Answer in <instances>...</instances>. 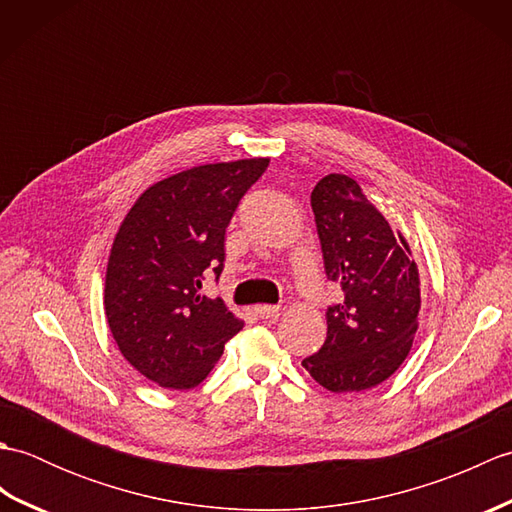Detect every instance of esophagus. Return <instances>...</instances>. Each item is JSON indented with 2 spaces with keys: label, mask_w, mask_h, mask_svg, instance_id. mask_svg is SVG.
Instances as JSON below:
<instances>
[{
  "label": "esophagus",
  "mask_w": 512,
  "mask_h": 512,
  "mask_svg": "<svg viewBox=\"0 0 512 512\" xmlns=\"http://www.w3.org/2000/svg\"><path fill=\"white\" fill-rule=\"evenodd\" d=\"M255 312H257L259 319H277L281 308L279 306H268V303H264V306H257Z\"/></svg>",
  "instance_id": "1"
}]
</instances>
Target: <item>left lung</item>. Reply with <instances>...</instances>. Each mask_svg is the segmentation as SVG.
Returning <instances> with one entry per match:
<instances>
[{
  "mask_svg": "<svg viewBox=\"0 0 512 512\" xmlns=\"http://www.w3.org/2000/svg\"><path fill=\"white\" fill-rule=\"evenodd\" d=\"M325 275L343 301L328 308V339L303 358L310 376L334 394L383 383L405 361L420 317V277L402 233L365 198L358 182L330 173L312 189Z\"/></svg>",
  "mask_w": 512,
  "mask_h": 512,
  "instance_id": "obj_1",
  "label": "left lung"
}]
</instances>
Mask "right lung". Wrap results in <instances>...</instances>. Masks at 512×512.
Masks as SVG:
<instances>
[{
  "label": "right lung",
  "mask_w": 512,
  "mask_h": 512,
  "mask_svg": "<svg viewBox=\"0 0 512 512\" xmlns=\"http://www.w3.org/2000/svg\"><path fill=\"white\" fill-rule=\"evenodd\" d=\"M268 158L200 165L140 193L107 259L105 317L136 372L165 389H191L244 328L226 303L202 295L224 268V235Z\"/></svg>",
  "instance_id": "obj_1"
}]
</instances>
